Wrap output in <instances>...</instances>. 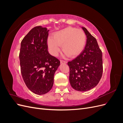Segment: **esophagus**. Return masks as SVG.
<instances>
[{
    "label": "esophagus",
    "mask_w": 123,
    "mask_h": 123,
    "mask_svg": "<svg viewBox=\"0 0 123 123\" xmlns=\"http://www.w3.org/2000/svg\"><path fill=\"white\" fill-rule=\"evenodd\" d=\"M60 62H61V64H67V62L65 61H61Z\"/></svg>",
    "instance_id": "esophagus-1"
}]
</instances>
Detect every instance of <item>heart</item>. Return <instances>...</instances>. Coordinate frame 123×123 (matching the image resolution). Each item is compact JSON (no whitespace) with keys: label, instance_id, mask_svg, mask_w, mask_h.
I'll return each instance as SVG.
<instances>
[{"label":"heart","instance_id":"1","mask_svg":"<svg viewBox=\"0 0 123 123\" xmlns=\"http://www.w3.org/2000/svg\"><path fill=\"white\" fill-rule=\"evenodd\" d=\"M86 43V36L81 29L71 27H67L54 33L53 38L49 37L47 45L50 53L56 56L61 50L62 46L65 55L70 58L79 56L84 49Z\"/></svg>","mask_w":123,"mask_h":123}]
</instances>
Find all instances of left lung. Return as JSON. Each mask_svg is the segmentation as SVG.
<instances>
[{"instance_id":"left-lung-1","label":"left lung","mask_w":123,"mask_h":123,"mask_svg":"<svg viewBox=\"0 0 123 123\" xmlns=\"http://www.w3.org/2000/svg\"><path fill=\"white\" fill-rule=\"evenodd\" d=\"M81 28L87 36L85 49L79 56L68 62V65L71 87L84 92L91 90L99 83L103 74V59L97 40L86 28Z\"/></svg>"}]
</instances>
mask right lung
Masks as SVG:
<instances>
[{"label":"right lung","instance_id":"right-lung-1","mask_svg":"<svg viewBox=\"0 0 123 123\" xmlns=\"http://www.w3.org/2000/svg\"><path fill=\"white\" fill-rule=\"evenodd\" d=\"M49 30L37 26L29 31L20 45L21 73L27 87L38 95L47 93L52 88L56 71L60 62L48 51Z\"/></svg>","mask_w":123,"mask_h":123}]
</instances>
